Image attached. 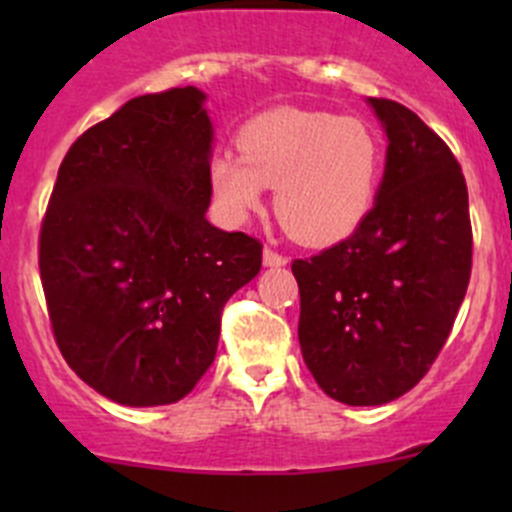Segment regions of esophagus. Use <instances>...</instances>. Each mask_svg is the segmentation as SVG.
I'll list each match as a JSON object with an SVG mask.
<instances>
[{"label":"esophagus","instance_id":"34e87169","mask_svg":"<svg viewBox=\"0 0 512 512\" xmlns=\"http://www.w3.org/2000/svg\"><path fill=\"white\" fill-rule=\"evenodd\" d=\"M262 262H265L267 267H282L287 265V257L282 255V252L272 250V247H265V252H262Z\"/></svg>","mask_w":512,"mask_h":512}]
</instances>
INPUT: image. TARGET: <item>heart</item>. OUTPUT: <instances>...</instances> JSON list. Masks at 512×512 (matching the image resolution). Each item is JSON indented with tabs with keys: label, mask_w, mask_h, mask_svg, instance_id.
I'll list each match as a JSON object with an SVG mask.
<instances>
[{
	"label": "heart",
	"mask_w": 512,
	"mask_h": 512,
	"mask_svg": "<svg viewBox=\"0 0 512 512\" xmlns=\"http://www.w3.org/2000/svg\"><path fill=\"white\" fill-rule=\"evenodd\" d=\"M237 151L208 165L210 190L225 223L255 213L265 188H275V213L304 245L349 237L371 210L384 151L376 133L356 118L280 108L247 121Z\"/></svg>",
	"instance_id": "1"
}]
</instances>
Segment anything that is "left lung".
I'll return each instance as SVG.
<instances>
[{"label":"left lung","mask_w":512,"mask_h":512,"mask_svg":"<svg viewBox=\"0 0 512 512\" xmlns=\"http://www.w3.org/2000/svg\"><path fill=\"white\" fill-rule=\"evenodd\" d=\"M369 103L389 136L374 208L347 240L292 262L304 364L349 406L389 404L426 376L473 265L468 188L451 148L411 108Z\"/></svg>","instance_id":"1"}]
</instances>
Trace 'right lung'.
<instances>
[{
	"mask_svg": "<svg viewBox=\"0 0 512 512\" xmlns=\"http://www.w3.org/2000/svg\"><path fill=\"white\" fill-rule=\"evenodd\" d=\"M185 86L123 103L71 143L39 232L51 332L106 399L188 396L218 352L227 299L260 272L262 242L205 220L213 126Z\"/></svg>",
	"mask_w": 512,
	"mask_h": 512,
	"instance_id": "add662e5",
	"label": "right lung"
}]
</instances>
